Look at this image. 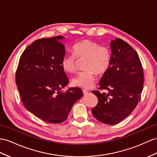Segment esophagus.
<instances>
[{
  "label": "esophagus",
  "instance_id": "34e87169",
  "mask_svg": "<svg viewBox=\"0 0 157 157\" xmlns=\"http://www.w3.org/2000/svg\"><path fill=\"white\" fill-rule=\"evenodd\" d=\"M83 94L84 95H86L88 94V91L86 90H83Z\"/></svg>",
  "mask_w": 157,
  "mask_h": 157
}]
</instances>
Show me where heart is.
Segmentation results:
<instances>
[{"instance_id":"1","label":"heart","mask_w":157,"mask_h":157,"mask_svg":"<svg viewBox=\"0 0 157 157\" xmlns=\"http://www.w3.org/2000/svg\"><path fill=\"white\" fill-rule=\"evenodd\" d=\"M72 54L64 55L61 60V66L67 73H74L76 70V58H86L83 63L84 70L79 72L72 79L74 86L90 88L95 82V72L101 74L109 68L111 54L107 48L101 46L91 40H83L74 44Z\"/></svg>"}]
</instances>
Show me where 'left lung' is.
Listing matches in <instances>:
<instances>
[{
  "mask_svg": "<svg viewBox=\"0 0 157 157\" xmlns=\"http://www.w3.org/2000/svg\"><path fill=\"white\" fill-rule=\"evenodd\" d=\"M110 46V66L99 83L100 89L108 93L93 91L98 103L91 113L99 121L115 124L129 115L140 101L144 77L139 56L129 44L115 38Z\"/></svg>",
  "mask_w": 157,
  "mask_h": 157,
  "instance_id": "left-lung-1",
  "label": "left lung"
}]
</instances>
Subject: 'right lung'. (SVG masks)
<instances>
[{"instance_id":"right-lung-1","label":"right lung","mask_w":157,"mask_h":157,"mask_svg":"<svg viewBox=\"0 0 157 157\" xmlns=\"http://www.w3.org/2000/svg\"><path fill=\"white\" fill-rule=\"evenodd\" d=\"M58 36L35 40L23 52L16 72V84L26 109L50 123L63 122L74 104L82 98V90L70 87L69 79L61 66L66 54Z\"/></svg>"}]
</instances>
